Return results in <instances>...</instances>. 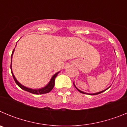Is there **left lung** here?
<instances>
[{
    "instance_id": "8db88e82",
    "label": "left lung",
    "mask_w": 127,
    "mask_h": 127,
    "mask_svg": "<svg viewBox=\"0 0 127 127\" xmlns=\"http://www.w3.org/2000/svg\"><path fill=\"white\" fill-rule=\"evenodd\" d=\"M74 86L75 87H76V86H75V85H74ZM108 88H107V89L106 90H107L108 89ZM77 90L78 91H79V92H81V93H82V94H89V95H98V94H100V93H102L103 92H104V91L105 90H103V91H101V92H98V93H95V94H87V93H85V92H82V91H81V90H79V89H77Z\"/></svg>"
}]
</instances>
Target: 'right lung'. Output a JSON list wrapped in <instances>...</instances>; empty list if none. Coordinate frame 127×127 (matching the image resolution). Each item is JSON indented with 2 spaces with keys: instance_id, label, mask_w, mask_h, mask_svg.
<instances>
[{
  "instance_id": "obj_1",
  "label": "right lung",
  "mask_w": 127,
  "mask_h": 127,
  "mask_svg": "<svg viewBox=\"0 0 127 127\" xmlns=\"http://www.w3.org/2000/svg\"><path fill=\"white\" fill-rule=\"evenodd\" d=\"M14 51V49L13 50V52H12V55H11V63H12V56H13ZM11 73H12V75H13V78H14V81L16 82V83L17 84L18 86L20 88H22V89L24 90L27 91V92H30V93H32V94H47V93L50 92V91L52 90V89L53 88L54 85H55V79L56 77L57 76L58 74L59 73V72H57L56 74H55L53 76V77H51V80H50V81L49 82V83H48V85L45 86V87H44V88H41V89L33 90V89H31V88H27V87H25V86H23L22 84H20V83H19V82L16 80V79L15 77H14V74H13V72H12V69H11Z\"/></svg>"
}]
</instances>
